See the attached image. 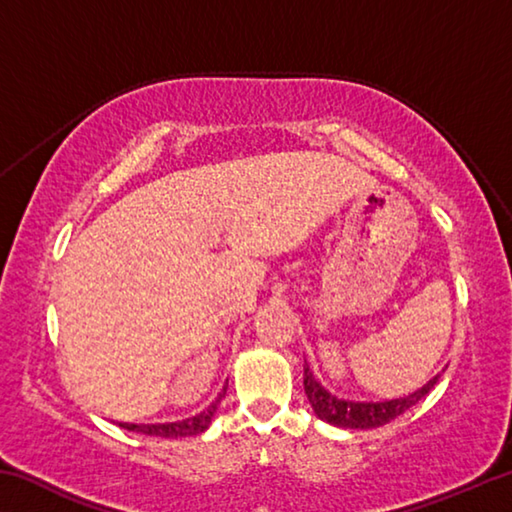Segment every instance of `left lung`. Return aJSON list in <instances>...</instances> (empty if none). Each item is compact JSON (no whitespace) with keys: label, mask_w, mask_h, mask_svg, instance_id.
Here are the masks:
<instances>
[{"label":"left lung","mask_w":512,"mask_h":512,"mask_svg":"<svg viewBox=\"0 0 512 512\" xmlns=\"http://www.w3.org/2000/svg\"><path fill=\"white\" fill-rule=\"evenodd\" d=\"M438 377L440 375L431 377L427 384L418 388V391H413L404 397H395V400L354 402V400H343V397H336L334 393H329L327 388L314 377L309 363L305 361V395L314 413L327 424H334V427H341V429H375V427H384V424H388L395 418H400L402 413H406L411 406L418 404L422 397L431 391Z\"/></svg>","instance_id":"obj_1"}]
</instances>
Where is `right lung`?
<instances>
[{
  "label": "right lung",
  "mask_w": 512,
  "mask_h": 512,
  "mask_svg": "<svg viewBox=\"0 0 512 512\" xmlns=\"http://www.w3.org/2000/svg\"><path fill=\"white\" fill-rule=\"evenodd\" d=\"M225 391H228V381H225L223 391L219 393V397L210 404L205 406L201 413L192 415V418L178 420V422H155V424H135V422H119L121 429L128 431H137L144 433V436H160V438H185V436H196V433H203L207 427L212 424V418L219 404L223 400Z\"/></svg>",
  "instance_id": "1"
}]
</instances>
